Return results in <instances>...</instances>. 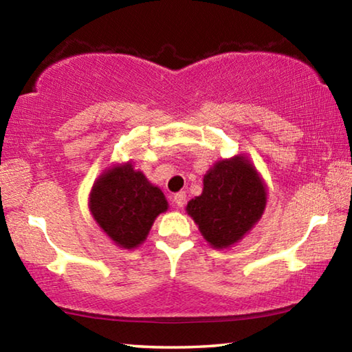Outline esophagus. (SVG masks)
I'll list each match as a JSON object with an SVG mask.
<instances>
[{
  "label": "esophagus",
  "mask_w": 352,
  "mask_h": 352,
  "mask_svg": "<svg viewBox=\"0 0 352 352\" xmlns=\"http://www.w3.org/2000/svg\"><path fill=\"white\" fill-rule=\"evenodd\" d=\"M172 201H174L175 206L183 208L184 204H186V192H183V190H180V192L174 194V197H172Z\"/></svg>",
  "instance_id": "esophagus-1"
}]
</instances>
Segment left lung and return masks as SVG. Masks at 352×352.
I'll use <instances>...</instances> for the list:
<instances>
[{"instance_id": "obj_1", "label": "left lung", "mask_w": 352, "mask_h": 352, "mask_svg": "<svg viewBox=\"0 0 352 352\" xmlns=\"http://www.w3.org/2000/svg\"><path fill=\"white\" fill-rule=\"evenodd\" d=\"M265 188L248 160H222L204 178V192L186 206L200 233L216 248L241 241L261 219Z\"/></svg>"}]
</instances>
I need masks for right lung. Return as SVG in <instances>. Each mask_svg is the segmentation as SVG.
Returning a JSON list of instances; mask_svg holds the SVG:
<instances>
[{"label": "right lung", "instance_id": "add662e5", "mask_svg": "<svg viewBox=\"0 0 352 352\" xmlns=\"http://www.w3.org/2000/svg\"><path fill=\"white\" fill-rule=\"evenodd\" d=\"M90 210L119 247L135 248L146 239L155 217L168 210V201L142 172L124 164L107 170L94 184Z\"/></svg>", "mask_w": 352, "mask_h": 352}]
</instances>
